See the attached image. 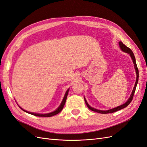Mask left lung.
Here are the masks:
<instances>
[{
	"label": "left lung",
	"instance_id": "8db88e82",
	"mask_svg": "<svg viewBox=\"0 0 147 147\" xmlns=\"http://www.w3.org/2000/svg\"><path fill=\"white\" fill-rule=\"evenodd\" d=\"M119 45L120 48L121 49L122 51L126 52V53H129V54L130 55L131 58L132 59L133 63H134V67H135V69H136V74H137V78H136V83H135L134 88V89H133L132 92V94H131L130 97H129V98L128 100L126 102L125 104H124L120 105V106H118V107H116V108H114V109H110V110H109L103 111V110H97V109L92 108V107H90V105H89V104H88V102H86L85 98H84V101H85V103H86V105L88 107V108L89 109H90L91 110L93 111V112H96L102 113V114L113 113V112H117V111H118L119 110H121V109H123L124 108L126 107L131 102V101L132 100L133 97H134V92L136 91V86H137V83H138V80H139V70H138V68H137V64H136V58H135L134 55V53H133V52L132 51V50H131L129 48L127 47L125 45H124V44H123V43L122 42H119Z\"/></svg>",
	"mask_w": 147,
	"mask_h": 147
}]
</instances>
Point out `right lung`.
Listing matches in <instances>:
<instances>
[{
	"label": "right lung",
	"mask_w": 147,
	"mask_h": 147,
	"mask_svg": "<svg viewBox=\"0 0 147 147\" xmlns=\"http://www.w3.org/2000/svg\"><path fill=\"white\" fill-rule=\"evenodd\" d=\"M69 90H67V91H66L65 92V94L64 96V99L63 100V101H62V103L61 104L60 106L58 108H57L55 111H54L53 112H51V113H47V114H38V113H32V112H27V111H26L24 110H23L22 108H21L22 110H23V111H24V112H27L29 114H31V115H34V116H37V117H53L54 116V115H57L61 111L63 110L64 106L65 105V101H66V99H67V95H68V92H69Z\"/></svg>",
	"instance_id": "right-lung-1"
}]
</instances>
